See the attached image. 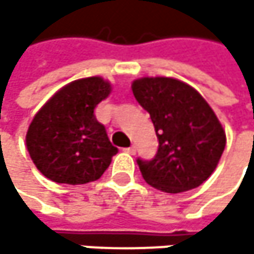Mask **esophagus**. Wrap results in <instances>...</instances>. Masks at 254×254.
Here are the masks:
<instances>
[{
    "label": "esophagus",
    "instance_id": "1",
    "mask_svg": "<svg viewBox=\"0 0 254 254\" xmlns=\"http://www.w3.org/2000/svg\"><path fill=\"white\" fill-rule=\"evenodd\" d=\"M135 151H137V149H135V146H129V148H126V149H125V152L132 154V155L135 154Z\"/></svg>",
    "mask_w": 254,
    "mask_h": 254
}]
</instances>
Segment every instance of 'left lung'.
Masks as SVG:
<instances>
[{
	"instance_id": "left-lung-1",
	"label": "left lung",
	"mask_w": 254,
	"mask_h": 254,
	"mask_svg": "<svg viewBox=\"0 0 254 254\" xmlns=\"http://www.w3.org/2000/svg\"><path fill=\"white\" fill-rule=\"evenodd\" d=\"M132 93L149 113L158 138L155 157L137 160L144 181L168 193L198 188L226 148V131L213 110L195 88L172 77L137 79Z\"/></svg>"
}]
</instances>
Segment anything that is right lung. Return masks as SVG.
I'll return each mask as SVG.
<instances>
[{
	"instance_id": "obj_1",
	"label": "right lung",
	"mask_w": 254,
	"mask_h": 254,
	"mask_svg": "<svg viewBox=\"0 0 254 254\" xmlns=\"http://www.w3.org/2000/svg\"><path fill=\"white\" fill-rule=\"evenodd\" d=\"M111 93L99 76L65 85L36 113L25 135L27 151L38 171L55 183L85 184L108 169L117 148L94 116Z\"/></svg>"
}]
</instances>
